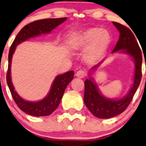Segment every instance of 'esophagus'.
<instances>
[{
	"label": "esophagus",
	"mask_w": 146,
	"mask_h": 146,
	"mask_svg": "<svg viewBox=\"0 0 146 146\" xmlns=\"http://www.w3.org/2000/svg\"><path fill=\"white\" fill-rule=\"evenodd\" d=\"M76 76H77V77L80 78H82L85 77V72L82 70H78V71L76 72Z\"/></svg>",
	"instance_id": "esophagus-1"
}]
</instances>
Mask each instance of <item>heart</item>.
<instances>
[{"mask_svg": "<svg viewBox=\"0 0 146 146\" xmlns=\"http://www.w3.org/2000/svg\"><path fill=\"white\" fill-rule=\"evenodd\" d=\"M111 42L110 32L99 27H91L72 35L68 46L75 51L85 49L84 58L88 63L98 61Z\"/></svg>", "mask_w": 146, "mask_h": 146, "instance_id": "obj_1", "label": "heart"}]
</instances>
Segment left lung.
<instances>
[{"label": "left lung", "instance_id": "left-lung-1", "mask_svg": "<svg viewBox=\"0 0 146 146\" xmlns=\"http://www.w3.org/2000/svg\"><path fill=\"white\" fill-rule=\"evenodd\" d=\"M113 25L120 32V36L112 52L123 50L121 52L129 54L133 58L135 62L134 82L126 97L119 100H111L101 95L98 86L92 81V78L86 79L84 102L94 116L100 119L111 118L124 111L133 99L142 77V54L134 35L129 28L120 23L113 22ZM101 63L94 66L92 69H96Z\"/></svg>", "mask_w": 146, "mask_h": 146}]
</instances>
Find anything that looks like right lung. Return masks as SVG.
Here are the masks:
<instances>
[{"mask_svg": "<svg viewBox=\"0 0 146 146\" xmlns=\"http://www.w3.org/2000/svg\"><path fill=\"white\" fill-rule=\"evenodd\" d=\"M66 19V17L44 19L29 23L25 26L17 34L10 48L8 54V68L6 76L7 83L11 92L12 97L17 107L22 111H25L29 115L35 117L50 115L59 105L66 87L73 78L74 71L70 70L67 73H65L64 74L59 75L56 77L48 95L43 100L35 102L25 101L20 98L16 92L11 81L10 67L13 54H14L16 46L19 44L29 38L39 36L42 34L49 33L52 29L64 23Z\"/></svg>", "mask_w": 146, "mask_h": 146, "instance_id": "obj_1", "label": "right lung"}]
</instances>
